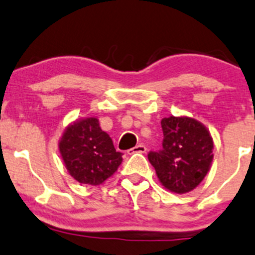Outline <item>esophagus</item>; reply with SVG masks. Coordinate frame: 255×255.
<instances>
[{"label":"esophagus","instance_id":"esophagus-1","mask_svg":"<svg viewBox=\"0 0 255 255\" xmlns=\"http://www.w3.org/2000/svg\"><path fill=\"white\" fill-rule=\"evenodd\" d=\"M145 151H146V148L143 145V144H138V145H135L134 148L127 150V152L129 155H132V154H144Z\"/></svg>","mask_w":255,"mask_h":255}]
</instances>
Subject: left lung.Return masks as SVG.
<instances>
[{"label":"left lung","instance_id":"8db88e82","mask_svg":"<svg viewBox=\"0 0 255 255\" xmlns=\"http://www.w3.org/2000/svg\"><path fill=\"white\" fill-rule=\"evenodd\" d=\"M161 127L162 149L150 151L149 161L163 188L177 194L191 192L210 170L213 136L202 122L188 116L165 117Z\"/></svg>","mask_w":255,"mask_h":255}]
</instances>
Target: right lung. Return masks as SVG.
I'll use <instances>...</instances> for the list:
<instances>
[{"instance_id": "right-lung-1", "label": "right lung", "mask_w": 255, "mask_h": 255, "mask_svg": "<svg viewBox=\"0 0 255 255\" xmlns=\"http://www.w3.org/2000/svg\"><path fill=\"white\" fill-rule=\"evenodd\" d=\"M58 149L69 175L83 184L100 186L122 163V152L116 151L96 117L69 123L58 140Z\"/></svg>"}]
</instances>
